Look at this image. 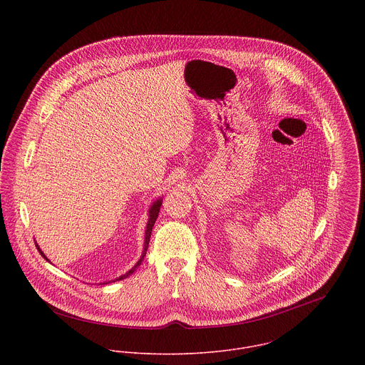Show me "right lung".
I'll list each match as a JSON object with an SVG mask.
<instances>
[{"mask_svg":"<svg viewBox=\"0 0 365 365\" xmlns=\"http://www.w3.org/2000/svg\"><path fill=\"white\" fill-rule=\"evenodd\" d=\"M161 202H163V200H157L155 201L153 204H152V207L149 209V220H148V226H146V233H145V246H143V253H142V256H140V259L139 261L126 272V274H123V275H120L119 278H116V279H112V281H108V282H115V281H120V279H123V278H126V277H129L130 274H133L135 272V269L142 264V261L145 259V256H146V252H148V247H149V242H150V235H152V229H153V226H155V222H156L157 216H158V212H160V207H161ZM36 247H38V250H39V253L42 255V257L43 259H46L48 260V257L43 255V252L39 249V246L36 245ZM108 282H104V284H108Z\"/></svg>","mask_w":365,"mask_h":365,"instance_id":"add662e5","label":"right lung"}]
</instances>
